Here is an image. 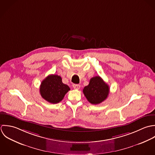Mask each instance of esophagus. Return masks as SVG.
<instances>
[{"mask_svg":"<svg viewBox=\"0 0 155 155\" xmlns=\"http://www.w3.org/2000/svg\"><path fill=\"white\" fill-rule=\"evenodd\" d=\"M72 86H73L74 89H80V85H79V84H73Z\"/></svg>","mask_w":155,"mask_h":155,"instance_id":"34e87169","label":"esophagus"}]
</instances>
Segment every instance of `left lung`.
Returning <instances> with one entry per match:
<instances>
[{"label":"left lung","mask_w":155,"mask_h":155,"mask_svg":"<svg viewBox=\"0 0 155 155\" xmlns=\"http://www.w3.org/2000/svg\"><path fill=\"white\" fill-rule=\"evenodd\" d=\"M110 92L108 85L99 77L92 78L88 86L83 89V93L87 101L94 105L99 104L105 101Z\"/></svg>","instance_id":"obj_1"}]
</instances>
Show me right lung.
<instances>
[{"mask_svg": "<svg viewBox=\"0 0 155 155\" xmlns=\"http://www.w3.org/2000/svg\"><path fill=\"white\" fill-rule=\"evenodd\" d=\"M39 91L45 100L51 104H57L62 101L70 88L62 83L61 77L51 74L42 81Z\"/></svg>", "mask_w": 155, "mask_h": 155, "instance_id": "obj_1", "label": "right lung"}]
</instances>
